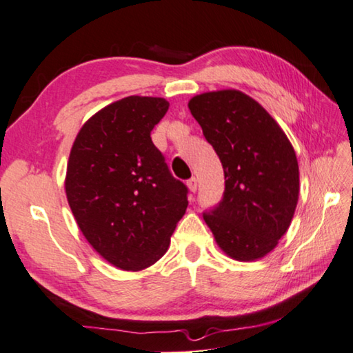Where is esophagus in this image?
<instances>
[{
    "mask_svg": "<svg viewBox=\"0 0 353 353\" xmlns=\"http://www.w3.org/2000/svg\"><path fill=\"white\" fill-rule=\"evenodd\" d=\"M187 185H188L190 192H192V193L196 192V190H198V181H196V177H192V179H188Z\"/></svg>",
    "mask_w": 353,
    "mask_h": 353,
    "instance_id": "obj_1",
    "label": "esophagus"
}]
</instances>
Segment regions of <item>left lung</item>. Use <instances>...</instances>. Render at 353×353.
Here are the masks:
<instances>
[{
  "label": "left lung",
  "instance_id": "left-lung-1",
  "mask_svg": "<svg viewBox=\"0 0 353 353\" xmlns=\"http://www.w3.org/2000/svg\"><path fill=\"white\" fill-rule=\"evenodd\" d=\"M188 108L225 170V194L204 221L223 253L262 259L288 232L299 203V161L268 111L237 89L203 92Z\"/></svg>",
  "mask_w": 353,
  "mask_h": 353
}]
</instances>
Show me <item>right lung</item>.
<instances>
[{
  "label": "right lung",
  "mask_w": 353,
  "mask_h": 353,
  "mask_svg": "<svg viewBox=\"0 0 353 353\" xmlns=\"http://www.w3.org/2000/svg\"><path fill=\"white\" fill-rule=\"evenodd\" d=\"M168 108L161 97H124L89 117L72 144L70 210L89 245L121 270L155 264L187 210V187L150 139Z\"/></svg>",
  "instance_id": "right-lung-1"
}]
</instances>
